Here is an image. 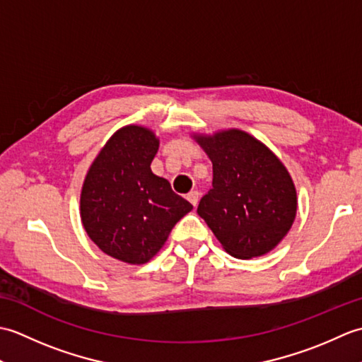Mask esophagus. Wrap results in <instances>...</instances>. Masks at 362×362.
Segmentation results:
<instances>
[{
  "label": "esophagus",
  "mask_w": 362,
  "mask_h": 362,
  "mask_svg": "<svg viewBox=\"0 0 362 362\" xmlns=\"http://www.w3.org/2000/svg\"><path fill=\"white\" fill-rule=\"evenodd\" d=\"M199 197H201V194H199V191H191V193H188V196H187V199L188 201L193 204V206H196L197 205V202H199Z\"/></svg>",
  "instance_id": "34e87169"
}]
</instances>
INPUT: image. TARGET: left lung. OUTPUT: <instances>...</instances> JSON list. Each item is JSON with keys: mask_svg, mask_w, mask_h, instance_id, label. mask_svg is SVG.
Returning a JSON list of instances; mask_svg holds the SVG:
<instances>
[{"mask_svg": "<svg viewBox=\"0 0 362 362\" xmlns=\"http://www.w3.org/2000/svg\"><path fill=\"white\" fill-rule=\"evenodd\" d=\"M213 161V188L197 206L230 255L261 257L294 222L297 194L281 161L249 134L227 130L196 136Z\"/></svg>", "mask_w": 362, "mask_h": 362, "instance_id": "1", "label": "left lung"}]
</instances>
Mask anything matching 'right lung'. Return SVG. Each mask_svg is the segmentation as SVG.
Instances as JSON below:
<instances>
[{
	"instance_id": "obj_1",
	"label": "right lung",
	"mask_w": 362,
	"mask_h": 362,
	"mask_svg": "<svg viewBox=\"0 0 362 362\" xmlns=\"http://www.w3.org/2000/svg\"><path fill=\"white\" fill-rule=\"evenodd\" d=\"M157 151L158 140L149 129L122 127L105 143L83 182V228L104 253L124 263L149 261L193 210L166 179L152 174Z\"/></svg>"
}]
</instances>
